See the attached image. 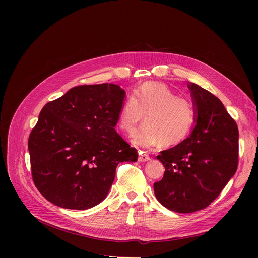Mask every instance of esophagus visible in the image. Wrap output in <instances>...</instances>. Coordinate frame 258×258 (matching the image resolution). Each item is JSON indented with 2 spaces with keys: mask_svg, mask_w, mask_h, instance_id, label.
<instances>
[{
  "mask_svg": "<svg viewBox=\"0 0 258 258\" xmlns=\"http://www.w3.org/2000/svg\"><path fill=\"white\" fill-rule=\"evenodd\" d=\"M148 160H151V157L148 156L146 153L144 152H139V157H138V161L139 162H146Z\"/></svg>",
  "mask_w": 258,
  "mask_h": 258,
  "instance_id": "esophagus-1",
  "label": "esophagus"
}]
</instances>
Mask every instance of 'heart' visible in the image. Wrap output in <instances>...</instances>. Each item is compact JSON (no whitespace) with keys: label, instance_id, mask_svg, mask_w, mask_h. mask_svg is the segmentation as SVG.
<instances>
[{"label":"heart","instance_id":"heart-1","mask_svg":"<svg viewBox=\"0 0 258 258\" xmlns=\"http://www.w3.org/2000/svg\"><path fill=\"white\" fill-rule=\"evenodd\" d=\"M144 119V125L133 138V143L152 148L161 143L166 147L181 144L196 123V106L167 86L146 83L122 104L118 126L132 136Z\"/></svg>","mask_w":258,"mask_h":258}]
</instances>
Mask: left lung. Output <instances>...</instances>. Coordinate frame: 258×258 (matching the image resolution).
Returning <instances> with one entry per match:
<instances>
[{
	"instance_id": "left-lung-1",
	"label": "left lung",
	"mask_w": 258,
	"mask_h": 258,
	"mask_svg": "<svg viewBox=\"0 0 258 258\" xmlns=\"http://www.w3.org/2000/svg\"><path fill=\"white\" fill-rule=\"evenodd\" d=\"M197 108L196 126L185 141L157 159L165 167L154 184L157 200L169 210L191 213L208 207L236 172L238 127L222 101L190 83Z\"/></svg>"
}]
</instances>
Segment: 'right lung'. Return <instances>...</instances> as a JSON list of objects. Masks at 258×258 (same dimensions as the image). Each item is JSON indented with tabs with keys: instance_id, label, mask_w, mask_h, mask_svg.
<instances>
[{
	"instance_id": "obj_1",
	"label": "right lung",
	"mask_w": 258,
	"mask_h": 258,
	"mask_svg": "<svg viewBox=\"0 0 258 258\" xmlns=\"http://www.w3.org/2000/svg\"><path fill=\"white\" fill-rule=\"evenodd\" d=\"M124 96L113 84L77 86L40 111L28 140L31 173L54 205L94 207L105 199L120 162L138 160L115 130Z\"/></svg>"
}]
</instances>
